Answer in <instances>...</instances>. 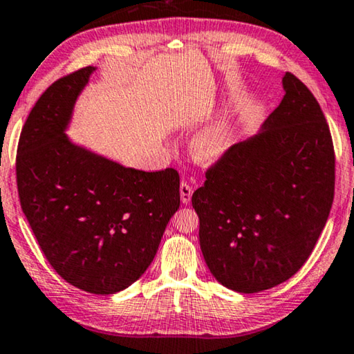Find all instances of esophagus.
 I'll return each instance as SVG.
<instances>
[{
  "mask_svg": "<svg viewBox=\"0 0 354 354\" xmlns=\"http://www.w3.org/2000/svg\"><path fill=\"white\" fill-rule=\"evenodd\" d=\"M192 196H193V187L187 182H182L180 183V199L183 204H188L189 201H192Z\"/></svg>",
  "mask_w": 354,
  "mask_h": 354,
  "instance_id": "esophagus-1",
  "label": "esophagus"
}]
</instances>
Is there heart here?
<instances>
[{
    "mask_svg": "<svg viewBox=\"0 0 354 354\" xmlns=\"http://www.w3.org/2000/svg\"><path fill=\"white\" fill-rule=\"evenodd\" d=\"M231 145V134L226 122L212 124L193 140V155L203 162H212L221 158Z\"/></svg>",
    "mask_w": 354,
    "mask_h": 354,
    "instance_id": "b5f03b06",
    "label": "heart"
}]
</instances>
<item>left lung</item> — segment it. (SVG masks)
<instances>
[{"instance_id":"1","label":"left lung","mask_w":354,"mask_h":354,"mask_svg":"<svg viewBox=\"0 0 354 354\" xmlns=\"http://www.w3.org/2000/svg\"><path fill=\"white\" fill-rule=\"evenodd\" d=\"M264 133L231 145L193 193L199 243L223 286L252 295L302 268L334 201L335 153L317 97L295 74Z\"/></svg>"}]
</instances>
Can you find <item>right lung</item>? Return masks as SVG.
Wrapping results in <instances>:
<instances>
[{"label":"right lung","instance_id":"add662e5","mask_svg":"<svg viewBox=\"0 0 354 354\" xmlns=\"http://www.w3.org/2000/svg\"><path fill=\"white\" fill-rule=\"evenodd\" d=\"M93 71L63 75L39 96L21 128L15 174L48 264L79 290L113 295L153 261L180 205V177L172 167L129 169L69 142L64 128Z\"/></svg>","mask_w":354,"mask_h":354}]
</instances>
